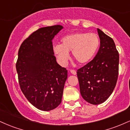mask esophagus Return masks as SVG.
I'll use <instances>...</instances> for the list:
<instances>
[{"mask_svg": "<svg viewBox=\"0 0 130 130\" xmlns=\"http://www.w3.org/2000/svg\"><path fill=\"white\" fill-rule=\"evenodd\" d=\"M70 73H71L72 74H73V75H76V71L75 70H70Z\"/></svg>", "mask_w": 130, "mask_h": 130, "instance_id": "obj_1", "label": "esophagus"}]
</instances>
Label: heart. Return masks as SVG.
<instances>
[{"instance_id":"1","label":"heart","mask_w":130,"mask_h":130,"mask_svg":"<svg viewBox=\"0 0 130 130\" xmlns=\"http://www.w3.org/2000/svg\"><path fill=\"white\" fill-rule=\"evenodd\" d=\"M62 44L53 46V52L61 65H66L70 59L69 52L79 64L88 63L98 50L100 44L99 37L95 34L75 32L65 36L61 40Z\"/></svg>"}]
</instances>
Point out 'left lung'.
<instances>
[{"instance_id":"8db88e82","label":"left lung","mask_w":130,"mask_h":130,"mask_svg":"<svg viewBox=\"0 0 130 130\" xmlns=\"http://www.w3.org/2000/svg\"><path fill=\"white\" fill-rule=\"evenodd\" d=\"M100 46L95 57L77 70L81 96L92 104L102 103L112 93L119 74V54L114 40L97 29Z\"/></svg>"}]
</instances>
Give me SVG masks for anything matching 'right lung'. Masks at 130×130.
I'll list each match as a JSON object with an SVG mask.
<instances>
[{"instance_id": "obj_1", "label": "right lung", "mask_w": 130, "mask_h": 130, "mask_svg": "<svg viewBox=\"0 0 130 130\" xmlns=\"http://www.w3.org/2000/svg\"><path fill=\"white\" fill-rule=\"evenodd\" d=\"M62 26L40 28L23 41L18 51L16 70L22 93L41 111L56 108L62 101L68 71L56 61L53 40Z\"/></svg>"}]
</instances>
